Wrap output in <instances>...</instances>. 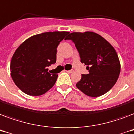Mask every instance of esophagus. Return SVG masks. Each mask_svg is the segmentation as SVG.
<instances>
[{"instance_id":"1","label":"esophagus","mask_w":134,"mask_h":134,"mask_svg":"<svg viewBox=\"0 0 134 134\" xmlns=\"http://www.w3.org/2000/svg\"><path fill=\"white\" fill-rule=\"evenodd\" d=\"M67 72H68V73H73L74 72V70L73 69H70V70H67V71H66Z\"/></svg>"}]
</instances>
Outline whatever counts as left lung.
<instances>
[{
    "label": "left lung",
    "instance_id": "8db88e82",
    "mask_svg": "<svg viewBox=\"0 0 134 134\" xmlns=\"http://www.w3.org/2000/svg\"><path fill=\"white\" fill-rule=\"evenodd\" d=\"M75 44L88 74H81L76 84L86 95L97 97L113 87L120 72V63L115 48L101 35L93 32H72L65 39Z\"/></svg>",
    "mask_w": 134,
    "mask_h": 134
}]
</instances>
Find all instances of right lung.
Masks as SVG:
<instances>
[{
	"label": "right lung",
	"instance_id": "add662e5",
	"mask_svg": "<svg viewBox=\"0 0 134 134\" xmlns=\"http://www.w3.org/2000/svg\"><path fill=\"white\" fill-rule=\"evenodd\" d=\"M68 34L44 32L30 37L18 47L12 58L11 76L24 93L42 95L54 86L58 74L49 73L47 67L55 63L57 47Z\"/></svg>",
	"mask_w": 134,
	"mask_h": 134
}]
</instances>
